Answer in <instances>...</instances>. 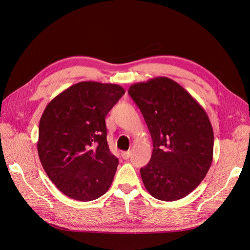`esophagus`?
<instances>
[{
	"label": "esophagus",
	"instance_id": "obj_1",
	"mask_svg": "<svg viewBox=\"0 0 250 250\" xmlns=\"http://www.w3.org/2000/svg\"><path fill=\"white\" fill-rule=\"evenodd\" d=\"M130 151H124V152H122V157L124 160H128V158L130 157Z\"/></svg>",
	"mask_w": 250,
	"mask_h": 250
}]
</instances>
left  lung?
Wrapping results in <instances>:
<instances>
[{
	"instance_id": "obj_1",
	"label": "left lung",
	"mask_w": 250,
	"mask_h": 250,
	"mask_svg": "<svg viewBox=\"0 0 250 250\" xmlns=\"http://www.w3.org/2000/svg\"><path fill=\"white\" fill-rule=\"evenodd\" d=\"M128 95L140 108L153 143L150 162L141 168L154 198H184L206 177L213 161L214 132L194 98L167 77L137 83Z\"/></svg>"
}]
</instances>
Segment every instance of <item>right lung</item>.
<instances>
[{
	"label": "right lung",
	"mask_w": 250,
	"mask_h": 250,
	"mask_svg": "<svg viewBox=\"0 0 250 250\" xmlns=\"http://www.w3.org/2000/svg\"><path fill=\"white\" fill-rule=\"evenodd\" d=\"M124 94L117 84L79 82L44 109L37 151L47 175L67 197L90 201L109 188L119 160L108 147L105 118Z\"/></svg>",
	"instance_id": "1"
}]
</instances>
